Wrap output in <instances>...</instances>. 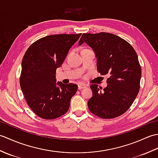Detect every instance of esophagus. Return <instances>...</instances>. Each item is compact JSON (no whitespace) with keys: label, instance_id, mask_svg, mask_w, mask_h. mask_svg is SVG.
Wrapping results in <instances>:
<instances>
[{"label":"esophagus","instance_id":"esophagus-1","mask_svg":"<svg viewBox=\"0 0 158 158\" xmlns=\"http://www.w3.org/2000/svg\"><path fill=\"white\" fill-rule=\"evenodd\" d=\"M86 88V85L84 84H79L78 85V89H81L83 88Z\"/></svg>","mask_w":158,"mask_h":158}]
</instances>
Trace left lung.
<instances>
[{
	"label": "left lung",
	"mask_w": 158,
	"mask_h": 158,
	"mask_svg": "<svg viewBox=\"0 0 158 158\" xmlns=\"http://www.w3.org/2000/svg\"><path fill=\"white\" fill-rule=\"evenodd\" d=\"M85 43L95 53L97 70L108 75L106 88L92 84V97L88 102L90 111L100 118L122 115L135 101L140 89L141 68L132 45L115 35L84 33L79 45Z\"/></svg>",
	"instance_id": "8db88e82"
}]
</instances>
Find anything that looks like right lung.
Here are the masks:
<instances>
[{"label": "right lung", "mask_w": 158, "mask_h": 158, "mask_svg": "<svg viewBox=\"0 0 158 158\" xmlns=\"http://www.w3.org/2000/svg\"><path fill=\"white\" fill-rule=\"evenodd\" d=\"M81 35L47 36L32 43L25 53L20 87L30 108L43 119L58 118L68 111L78 86L56 83V73Z\"/></svg>", "instance_id": "1"}]
</instances>
